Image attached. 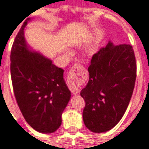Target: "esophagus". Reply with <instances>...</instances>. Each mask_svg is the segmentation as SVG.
<instances>
[{"label":"esophagus","mask_w":149,"mask_h":149,"mask_svg":"<svg viewBox=\"0 0 149 149\" xmlns=\"http://www.w3.org/2000/svg\"><path fill=\"white\" fill-rule=\"evenodd\" d=\"M81 66H81L79 63H76L74 66H72V67L71 68L70 72H69V76L71 77H74L75 74H76V72L78 70V69L79 70V68H80ZM70 89L72 93L73 94L79 93V91H80V87L78 85H77V84H72V86H70Z\"/></svg>","instance_id":"34e87169"}]
</instances>
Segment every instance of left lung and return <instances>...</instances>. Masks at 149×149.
<instances>
[{
  "label": "left lung",
  "mask_w": 149,
  "mask_h": 149,
  "mask_svg": "<svg viewBox=\"0 0 149 149\" xmlns=\"http://www.w3.org/2000/svg\"><path fill=\"white\" fill-rule=\"evenodd\" d=\"M88 71L89 81L80 93L86 102L83 122L90 131L106 132L123 118L133 93L136 62L132 47L109 41L93 56Z\"/></svg>",
  "instance_id": "1"
}]
</instances>
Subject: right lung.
<instances>
[{"instance_id":"add662e5","label":"right lung","mask_w":149,"mask_h":149,"mask_svg":"<svg viewBox=\"0 0 149 149\" xmlns=\"http://www.w3.org/2000/svg\"><path fill=\"white\" fill-rule=\"evenodd\" d=\"M31 20H25L12 46V84L26 123L41 133H52L61 125L71 93L63 79V70L27 45L24 28Z\"/></svg>"}]
</instances>
